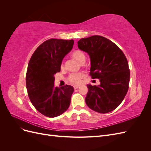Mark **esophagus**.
Returning a JSON list of instances; mask_svg holds the SVG:
<instances>
[{
  "label": "esophagus",
  "instance_id": "1",
  "mask_svg": "<svg viewBox=\"0 0 151 151\" xmlns=\"http://www.w3.org/2000/svg\"><path fill=\"white\" fill-rule=\"evenodd\" d=\"M78 88H79V86H78V85H75V86H74V88L75 89H77Z\"/></svg>",
  "mask_w": 151,
  "mask_h": 151
}]
</instances>
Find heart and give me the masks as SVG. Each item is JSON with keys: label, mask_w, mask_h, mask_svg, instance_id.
<instances>
[{"label": "heart", "mask_w": 151, "mask_h": 151, "mask_svg": "<svg viewBox=\"0 0 151 151\" xmlns=\"http://www.w3.org/2000/svg\"><path fill=\"white\" fill-rule=\"evenodd\" d=\"M72 57L74 58L75 60L78 61L80 63H84L86 60V56L85 54L81 51V50H76V51L73 52L72 53ZM63 67V64L62 65V68ZM85 75L83 73H78V74H72L70 75L68 77V80L70 82L74 84H79L81 83V79L84 78Z\"/></svg>", "instance_id": "obj_1"}]
</instances>
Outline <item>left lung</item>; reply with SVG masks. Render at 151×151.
Returning <instances> with one entry per match:
<instances>
[{
  "mask_svg": "<svg viewBox=\"0 0 151 151\" xmlns=\"http://www.w3.org/2000/svg\"><path fill=\"white\" fill-rule=\"evenodd\" d=\"M77 44L90 57L92 79L100 82L98 86L87 85L86 104L100 113L112 111L122 102L129 89L130 70L126 57L116 45L101 36L82 38Z\"/></svg>",
  "mask_w": 151,
  "mask_h": 151,
  "instance_id": "1",
  "label": "left lung"
}]
</instances>
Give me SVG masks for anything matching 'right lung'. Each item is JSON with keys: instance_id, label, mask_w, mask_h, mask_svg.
Here are the masks:
<instances>
[{"instance_id": "obj_1", "label": "right lung", "mask_w": 151, "mask_h": 151, "mask_svg": "<svg viewBox=\"0 0 151 151\" xmlns=\"http://www.w3.org/2000/svg\"><path fill=\"white\" fill-rule=\"evenodd\" d=\"M74 43L73 40H48L36 48L29 62L26 76L29 98L34 107L47 117L60 115L70 106L74 88L69 85L57 88L54 81Z\"/></svg>"}]
</instances>
